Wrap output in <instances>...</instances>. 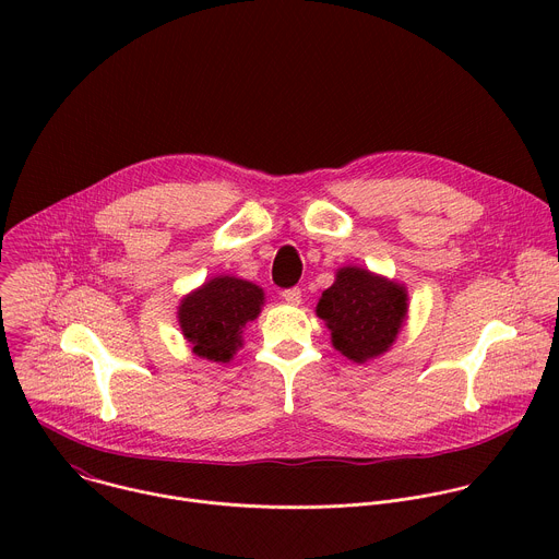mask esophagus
<instances>
[{
	"mask_svg": "<svg viewBox=\"0 0 559 559\" xmlns=\"http://www.w3.org/2000/svg\"><path fill=\"white\" fill-rule=\"evenodd\" d=\"M281 296H283V300H285V302H289V305H298V302H300V298H302V292H300L298 287H292V289H285Z\"/></svg>",
	"mask_w": 559,
	"mask_h": 559,
	"instance_id": "esophagus-1",
	"label": "esophagus"
}]
</instances>
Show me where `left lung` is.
<instances>
[{
    "mask_svg": "<svg viewBox=\"0 0 559 559\" xmlns=\"http://www.w3.org/2000/svg\"><path fill=\"white\" fill-rule=\"evenodd\" d=\"M409 294L403 283L358 265L336 270L332 287L316 305V316L332 332V345L362 365L391 349L405 328Z\"/></svg>",
    "mask_w": 559,
    "mask_h": 559,
    "instance_id": "obj_1",
    "label": "left lung"
}]
</instances>
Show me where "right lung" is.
<instances>
[{
  "mask_svg": "<svg viewBox=\"0 0 559 559\" xmlns=\"http://www.w3.org/2000/svg\"><path fill=\"white\" fill-rule=\"evenodd\" d=\"M263 305V287L234 274H218L181 298L177 321L194 356L229 362L243 347L246 325L257 321Z\"/></svg>",
  "mask_w": 559,
  "mask_h": 559,
  "instance_id": "right-lung-1",
  "label": "right lung"
}]
</instances>
